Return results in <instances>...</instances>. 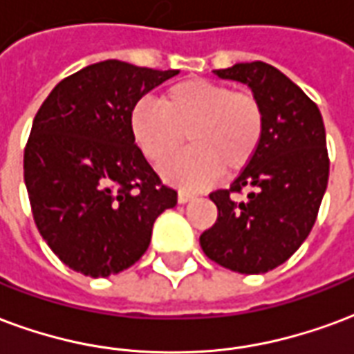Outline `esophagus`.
<instances>
[{
    "label": "esophagus",
    "instance_id": "esophagus-1",
    "mask_svg": "<svg viewBox=\"0 0 354 354\" xmlns=\"http://www.w3.org/2000/svg\"><path fill=\"white\" fill-rule=\"evenodd\" d=\"M177 200L179 203H187L190 200H194V194H190V192H185V190H179V194H177Z\"/></svg>",
    "mask_w": 354,
    "mask_h": 354
}]
</instances>
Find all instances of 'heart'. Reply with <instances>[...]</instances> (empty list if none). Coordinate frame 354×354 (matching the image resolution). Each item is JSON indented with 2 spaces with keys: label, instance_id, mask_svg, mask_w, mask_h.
Wrapping results in <instances>:
<instances>
[{
  "label": "heart",
  "instance_id": "b5f03b06",
  "mask_svg": "<svg viewBox=\"0 0 354 354\" xmlns=\"http://www.w3.org/2000/svg\"><path fill=\"white\" fill-rule=\"evenodd\" d=\"M131 133L141 152L162 164L186 136L192 149L162 166V175L183 188H202L221 171L237 174L257 154L264 133V107L254 94L224 82L185 79L162 102L141 100L131 109Z\"/></svg>",
  "mask_w": 354,
  "mask_h": 354
}]
</instances>
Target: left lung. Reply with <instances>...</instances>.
Wrapping results in <instances>:
<instances>
[{
	"mask_svg": "<svg viewBox=\"0 0 354 354\" xmlns=\"http://www.w3.org/2000/svg\"><path fill=\"white\" fill-rule=\"evenodd\" d=\"M247 84L264 107L257 154L228 190L211 192L216 223L200 236L209 259L232 272L266 273L298 251L328 185V151L321 111L300 86L264 62L215 69ZM249 187L245 203L230 196Z\"/></svg>",
	"mask_w": 354,
	"mask_h": 354,
	"instance_id": "1",
	"label": "left lung"
}]
</instances>
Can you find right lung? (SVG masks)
Here are the masks:
<instances>
[{"instance_id":"add662e5","label":"right lung","mask_w":354,"mask_h":354,"mask_svg":"<svg viewBox=\"0 0 354 354\" xmlns=\"http://www.w3.org/2000/svg\"><path fill=\"white\" fill-rule=\"evenodd\" d=\"M177 69L90 64L60 81L33 118L24 180L39 234L75 272L109 277L149 249L152 224L175 207L131 133L136 103Z\"/></svg>"}]
</instances>
